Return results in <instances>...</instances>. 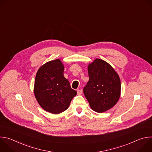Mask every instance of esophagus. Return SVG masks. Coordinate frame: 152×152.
Masks as SVG:
<instances>
[{
	"label": "esophagus",
	"instance_id": "1",
	"mask_svg": "<svg viewBox=\"0 0 152 152\" xmlns=\"http://www.w3.org/2000/svg\"><path fill=\"white\" fill-rule=\"evenodd\" d=\"M77 93L78 95H80V94H81L82 93V90H80V89H79V90H77Z\"/></svg>",
	"mask_w": 152,
	"mask_h": 152
}]
</instances>
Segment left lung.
Masks as SVG:
<instances>
[{
    "instance_id": "obj_1",
    "label": "left lung",
    "mask_w": 152,
    "mask_h": 152,
    "mask_svg": "<svg viewBox=\"0 0 152 152\" xmlns=\"http://www.w3.org/2000/svg\"><path fill=\"white\" fill-rule=\"evenodd\" d=\"M88 72L90 79L83 88V94L93 110L99 113L105 112L120 98V77L109 64L100 59L89 64Z\"/></svg>"
}]
</instances>
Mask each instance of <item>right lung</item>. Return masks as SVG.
<instances>
[{"mask_svg": "<svg viewBox=\"0 0 152 152\" xmlns=\"http://www.w3.org/2000/svg\"><path fill=\"white\" fill-rule=\"evenodd\" d=\"M64 67L59 59L49 61L37 73L34 94L42 109L52 114H59L69 107L77 92L64 76Z\"/></svg>", "mask_w": 152, "mask_h": 152, "instance_id": "obj_1", "label": "right lung"}]
</instances>
